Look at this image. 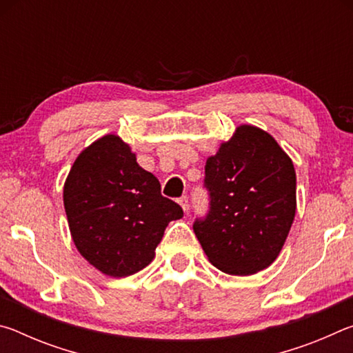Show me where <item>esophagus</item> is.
<instances>
[{
    "instance_id": "obj_1",
    "label": "esophagus",
    "mask_w": 353,
    "mask_h": 353,
    "mask_svg": "<svg viewBox=\"0 0 353 353\" xmlns=\"http://www.w3.org/2000/svg\"><path fill=\"white\" fill-rule=\"evenodd\" d=\"M177 202H179V205L183 208V212L188 210V198H187V196H182V198H179Z\"/></svg>"
}]
</instances>
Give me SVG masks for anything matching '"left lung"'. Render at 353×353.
Listing matches in <instances>:
<instances>
[{
    "mask_svg": "<svg viewBox=\"0 0 353 353\" xmlns=\"http://www.w3.org/2000/svg\"><path fill=\"white\" fill-rule=\"evenodd\" d=\"M210 212L193 225L208 261L232 276L270 268L296 214V171L271 134L240 124L207 157Z\"/></svg>",
    "mask_w": 353,
    "mask_h": 353,
    "instance_id": "left-lung-1",
    "label": "left lung"
}]
</instances>
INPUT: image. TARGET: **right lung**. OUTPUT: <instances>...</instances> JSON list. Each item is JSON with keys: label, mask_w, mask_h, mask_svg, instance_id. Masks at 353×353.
<instances>
[{"label": "right lung", "mask_w": 353, "mask_h": 353, "mask_svg": "<svg viewBox=\"0 0 353 353\" xmlns=\"http://www.w3.org/2000/svg\"><path fill=\"white\" fill-rule=\"evenodd\" d=\"M70 234L79 254L99 272L128 277L154 260L155 248L179 204L137 163L119 135L107 134L77 155L63 183Z\"/></svg>", "instance_id": "right-lung-1"}]
</instances>
